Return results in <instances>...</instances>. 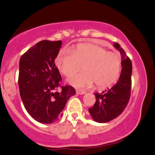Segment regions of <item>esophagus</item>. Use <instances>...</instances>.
I'll list each match as a JSON object with an SVG mask.
<instances>
[{
    "mask_svg": "<svg viewBox=\"0 0 155 155\" xmlns=\"http://www.w3.org/2000/svg\"><path fill=\"white\" fill-rule=\"evenodd\" d=\"M76 93L79 94V95H84L86 93V92L82 90H76Z\"/></svg>",
    "mask_w": 155,
    "mask_h": 155,
    "instance_id": "34e87169",
    "label": "esophagus"
}]
</instances>
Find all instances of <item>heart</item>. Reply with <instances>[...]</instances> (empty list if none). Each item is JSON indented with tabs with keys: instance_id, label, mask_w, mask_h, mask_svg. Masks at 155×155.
Wrapping results in <instances>:
<instances>
[{
	"instance_id": "heart-1",
	"label": "heart",
	"mask_w": 155,
	"mask_h": 155,
	"mask_svg": "<svg viewBox=\"0 0 155 155\" xmlns=\"http://www.w3.org/2000/svg\"><path fill=\"white\" fill-rule=\"evenodd\" d=\"M54 63L66 77L74 76L82 66V73L68 80L76 88L88 87L94 81L98 87L109 86L116 81L121 68L120 58L117 53L90 43L78 44L71 52L60 51Z\"/></svg>"
}]
</instances>
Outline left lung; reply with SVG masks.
<instances>
[{"mask_svg":"<svg viewBox=\"0 0 155 155\" xmlns=\"http://www.w3.org/2000/svg\"><path fill=\"white\" fill-rule=\"evenodd\" d=\"M122 57V70L116 84L101 94L95 93V104L89 108L92 120L99 123L109 122L120 116L127 106L130 96L132 63L120 45L114 43Z\"/></svg>","mask_w":155,"mask_h":155,"instance_id":"left-lung-1","label":"left lung"}]
</instances>
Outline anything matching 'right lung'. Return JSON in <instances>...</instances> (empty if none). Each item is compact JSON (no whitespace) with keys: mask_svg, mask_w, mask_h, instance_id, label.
Masks as SVG:
<instances>
[{"mask_svg":"<svg viewBox=\"0 0 155 155\" xmlns=\"http://www.w3.org/2000/svg\"><path fill=\"white\" fill-rule=\"evenodd\" d=\"M61 41H41L28 49L19 60V94L25 108L37 122L51 124L61 117L68 99L76 94L71 86H60L62 78L54 60Z\"/></svg>","mask_w":155,"mask_h":155,"instance_id":"add662e5","label":"right lung"}]
</instances>
